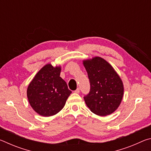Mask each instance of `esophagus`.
<instances>
[{"mask_svg":"<svg viewBox=\"0 0 151 151\" xmlns=\"http://www.w3.org/2000/svg\"><path fill=\"white\" fill-rule=\"evenodd\" d=\"M75 93H80V88H76V90L75 91Z\"/></svg>","mask_w":151,"mask_h":151,"instance_id":"1","label":"esophagus"}]
</instances>
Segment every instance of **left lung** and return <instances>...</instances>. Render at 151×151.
Masks as SVG:
<instances>
[{
  "mask_svg": "<svg viewBox=\"0 0 151 151\" xmlns=\"http://www.w3.org/2000/svg\"><path fill=\"white\" fill-rule=\"evenodd\" d=\"M90 91L84 100L93 113L106 116L113 112L121 104L124 88L119 76L105 60L94 57L85 60Z\"/></svg>",
  "mask_w": 151,
  "mask_h": 151,
  "instance_id": "8db88e82",
  "label": "left lung"
}]
</instances>
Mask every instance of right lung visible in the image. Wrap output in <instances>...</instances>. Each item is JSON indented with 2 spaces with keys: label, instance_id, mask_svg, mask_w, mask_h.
Listing matches in <instances>:
<instances>
[{
  "label": "right lung",
  "instance_id": "1",
  "mask_svg": "<svg viewBox=\"0 0 151 151\" xmlns=\"http://www.w3.org/2000/svg\"><path fill=\"white\" fill-rule=\"evenodd\" d=\"M60 68L48 64L42 67L27 88V96L32 109L43 116L58 113L72 91L60 76Z\"/></svg>",
  "mask_w": 151,
  "mask_h": 151
}]
</instances>
